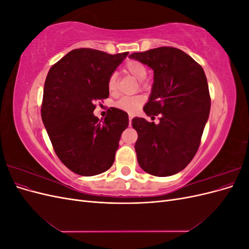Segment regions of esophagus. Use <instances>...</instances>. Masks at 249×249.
<instances>
[{
  "label": "esophagus",
  "mask_w": 249,
  "mask_h": 249,
  "mask_svg": "<svg viewBox=\"0 0 249 249\" xmlns=\"http://www.w3.org/2000/svg\"><path fill=\"white\" fill-rule=\"evenodd\" d=\"M129 118H130V122H129V124H130V125H132V119H133V115H132V114H130V115H129Z\"/></svg>",
  "instance_id": "34e87169"
}]
</instances>
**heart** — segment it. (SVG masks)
I'll return each instance as SVG.
<instances>
[{
  "instance_id": "b5f03b06",
  "label": "heart",
  "mask_w": 249,
  "mask_h": 249,
  "mask_svg": "<svg viewBox=\"0 0 249 249\" xmlns=\"http://www.w3.org/2000/svg\"><path fill=\"white\" fill-rule=\"evenodd\" d=\"M124 70L127 73L132 74L134 78H136L137 80L141 81V84L143 87L145 86L144 82L142 81L146 78V74H147V70H146L144 64L139 62V61H136V60H131V61L126 62V64L124 66ZM107 86H108V91L111 95H115L117 93L118 81H117V73L116 72H113L110 74ZM143 103H144V97L141 95L124 96L115 103V107L133 114V113L136 112L142 106Z\"/></svg>"
}]
</instances>
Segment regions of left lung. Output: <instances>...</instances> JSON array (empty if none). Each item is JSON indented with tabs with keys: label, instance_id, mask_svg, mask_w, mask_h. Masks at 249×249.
<instances>
[{
	"label": "left lung",
	"instance_id": "1",
	"mask_svg": "<svg viewBox=\"0 0 249 249\" xmlns=\"http://www.w3.org/2000/svg\"><path fill=\"white\" fill-rule=\"evenodd\" d=\"M130 58L154 71V84L143 107L160 123L135 117V150L140 167L156 177H169L191 162L210 114L211 97L202 67L185 52L161 47L133 53Z\"/></svg>",
	"mask_w": 249,
	"mask_h": 249
}]
</instances>
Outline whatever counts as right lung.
<instances>
[{
	"mask_svg": "<svg viewBox=\"0 0 249 249\" xmlns=\"http://www.w3.org/2000/svg\"><path fill=\"white\" fill-rule=\"evenodd\" d=\"M127 54L76 49L49 71L41 118L60 161L77 175H100L114 162L129 116L123 110L111 108L102 122L93 115L94 102L109 96L108 79Z\"/></svg>",
	"mask_w": 249,
	"mask_h": 249,
	"instance_id": "1",
	"label": "right lung"
}]
</instances>
